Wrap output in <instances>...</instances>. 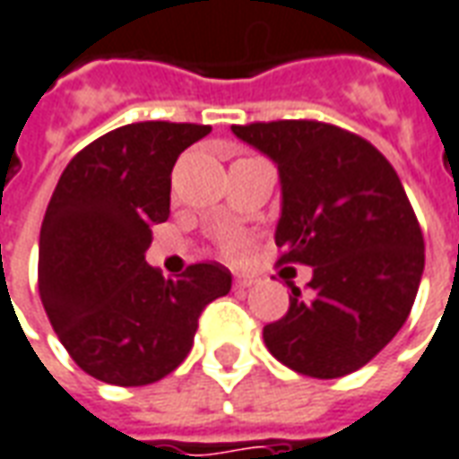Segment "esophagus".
<instances>
[{
    "label": "esophagus",
    "mask_w": 459,
    "mask_h": 459,
    "mask_svg": "<svg viewBox=\"0 0 459 459\" xmlns=\"http://www.w3.org/2000/svg\"><path fill=\"white\" fill-rule=\"evenodd\" d=\"M258 283L253 275H236V288L238 290H248V288H253V285Z\"/></svg>",
    "instance_id": "esophagus-1"
}]
</instances>
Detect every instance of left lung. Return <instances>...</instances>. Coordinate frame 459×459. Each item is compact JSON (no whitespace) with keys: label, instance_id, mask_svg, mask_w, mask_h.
Wrapping results in <instances>:
<instances>
[{"label":"left lung","instance_id":"obj_1","mask_svg":"<svg viewBox=\"0 0 459 459\" xmlns=\"http://www.w3.org/2000/svg\"><path fill=\"white\" fill-rule=\"evenodd\" d=\"M281 178V263L313 268L306 290L263 328L275 360L307 377L360 370L408 320L425 240L395 169L351 131L320 121L230 126Z\"/></svg>","mask_w":459,"mask_h":459}]
</instances>
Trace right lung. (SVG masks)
Masks as SVG:
<instances>
[{
    "mask_svg": "<svg viewBox=\"0 0 459 459\" xmlns=\"http://www.w3.org/2000/svg\"><path fill=\"white\" fill-rule=\"evenodd\" d=\"M211 126L141 121L74 156L39 233V296L51 328L84 373L139 387L191 352L201 310L230 290L221 263L163 278L146 263L152 226L169 219L176 159Z\"/></svg>",
    "mask_w": 459,
    "mask_h": 459,
    "instance_id": "add662e5",
    "label": "right lung"
}]
</instances>
